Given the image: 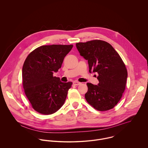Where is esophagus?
I'll list each match as a JSON object with an SVG mask.
<instances>
[{"instance_id":"obj_1","label":"esophagus","mask_w":148,"mask_h":148,"mask_svg":"<svg viewBox=\"0 0 148 148\" xmlns=\"http://www.w3.org/2000/svg\"><path fill=\"white\" fill-rule=\"evenodd\" d=\"M73 84L75 85H79L81 84V83H80L79 82H77V81H75V82H73Z\"/></svg>"}]
</instances>
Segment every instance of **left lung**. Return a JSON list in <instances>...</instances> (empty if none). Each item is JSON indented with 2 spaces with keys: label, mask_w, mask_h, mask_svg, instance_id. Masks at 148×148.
I'll return each instance as SVG.
<instances>
[{
  "label": "left lung",
  "mask_w": 148,
  "mask_h": 148,
  "mask_svg": "<svg viewBox=\"0 0 148 148\" xmlns=\"http://www.w3.org/2000/svg\"><path fill=\"white\" fill-rule=\"evenodd\" d=\"M76 46L88 60L89 72L99 74L98 84H86V100L100 111L112 109L121 99L127 83V68L121 57L109 43L103 40L77 42Z\"/></svg>",
  "instance_id": "8db88e82"
}]
</instances>
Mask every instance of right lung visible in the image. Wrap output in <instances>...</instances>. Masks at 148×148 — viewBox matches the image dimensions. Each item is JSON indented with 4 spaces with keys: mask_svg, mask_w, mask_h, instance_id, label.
I'll list each match as a JSON object with an SVG mask.
<instances>
[{
    "mask_svg": "<svg viewBox=\"0 0 148 148\" xmlns=\"http://www.w3.org/2000/svg\"><path fill=\"white\" fill-rule=\"evenodd\" d=\"M73 45H42L26 58L22 69L25 94L32 108L42 114H51L63 106L72 82L53 77L61 68Z\"/></svg>",
    "mask_w": 148,
    "mask_h": 148,
    "instance_id": "obj_1",
    "label": "right lung"
}]
</instances>
